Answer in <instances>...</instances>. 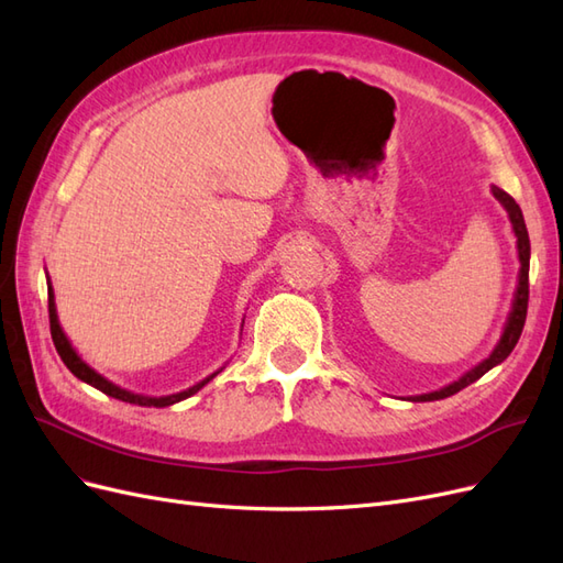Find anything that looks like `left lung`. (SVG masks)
<instances>
[{
  "mask_svg": "<svg viewBox=\"0 0 563 563\" xmlns=\"http://www.w3.org/2000/svg\"><path fill=\"white\" fill-rule=\"evenodd\" d=\"M495 199L503 203V208L507 210L509 216V222H511V230H514V236H516V251H519V279H516V291H514V300H511V310L507 314V322H505V329H503V336H499L497 345L493 347V353L485 357L483 362H478L476 367H471L466 374H462L457 382H452L443 388H438L433 393H423V395H415V398H409L412 402H431V400H443V398H450V395L460 393L462 388L471 386L474 382H478V378L490 372L493 367H497V364H503L509 353L514 351V345L519 343V336L523 331V324H526V312H528V269H530V239H528V230H526V222H523V212L519 208V203H516L511 196L499 189V187H490Z\"/></svg>",
  "mask_w": 563,
  "mask_h": 563,
  "instance_id": "1",
  "label": "left lung"
}]
</instances>
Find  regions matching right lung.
Instances as JSON below:
<instances>
[{
    "mask_svg": "<svg viewBox=\"0 0 563 563\" xmlns=\"http://www.w3.org/2000/svg\"><path fill=\"white\" fill-rule=\"evenodd\" d=\"M47 294H49V327H52V339H54V345H56V353L60 355V360H64L66 367L73 372V376H78L80 382H85V384H89V386H95L97 390L106 393V395H109V398L123 400V402H130V405H140V407H170V405H175V402H181V400L191 398L194 393H199L208 382H212V378H216V376L222 372V367H220L218 372H212L210 376L203 378V382L194 384L191 388L173 393V395H158V398H154V395L132 393V390H128V388H120L118 384H113V382H109V378H106V376H101L97 369L89 367V364H87L78 353H75V347L70 345V341H68V336L64 333V329H60V324H58L56 300H54V286H52V282H49V275H47ZM241 327H244V324H241Z\"/></svg>",
    "mask_w": 563,
    "mask_h": 563,
    "instance_id": "right-lung-1",
    "label": "right lung"
}]
</instances>
